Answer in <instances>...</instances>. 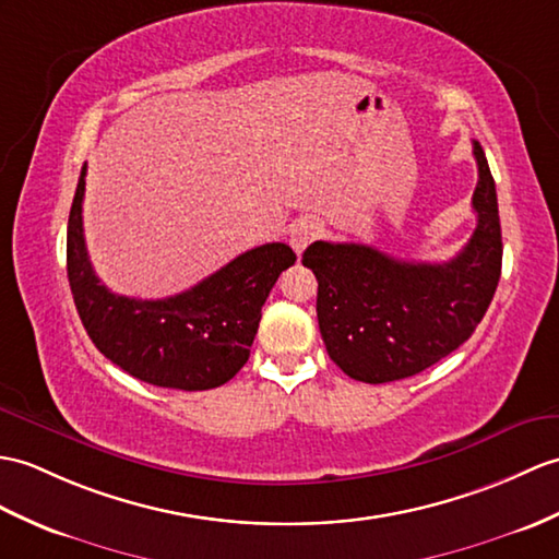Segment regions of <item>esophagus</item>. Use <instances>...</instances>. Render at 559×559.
<instances>
[{"label": "esophagus", "instance_id": "obj_1", "mask_svg": "<svg viewBox=\"0 0 559 559\" xmlns=\"http://www.w3.org/2000/svg\"><path fill=\"white\" fill-rule=\"evenodd\" d=\"M321 236V221L314 216H302L297 218L290 228V248L295 254H302L307 245L314 242Z\"/></svg>", "mask_w": 559, "mask_h": 559}]
</instances>
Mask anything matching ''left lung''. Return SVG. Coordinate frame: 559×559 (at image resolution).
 Returning <instances> with one entry per match:
<instances>
[{
    "mask_svg": "<svg viewBox=\"0 0 559 559\" xmlns=\"http://www.w3.org/2000/svg\"><path fill=\"white\" fill-rule=\"evenodd\" d=\"M476 230L443 264L402 262L369 245L311 242L302 264L319 281L317 319L329 357L349 379L388 383L457 349L481 323L502 266L496 180L474 142Z\"/></svg>",
    "mask_w": 559,
    "mask_h": 559,
    "instance_id": "left-lung-1",
    "label": "left lung"
}]
</instances>
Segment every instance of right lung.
<instances>
[{
  "instance_id": "obj_1",
  "label": "right lung",
  "mask_w": 559,
  "mask_h": 559,
  "mask_svg": "<svg viewBox=\"0 0 559 559\" xmlns=\"http://www.w3.org/2000/svg\"><path fill=\"white\" fill-rule=\"evenodd\" d=\"M85 171L69 214L67 269L73 302L99 353L135 379L176 391H210L250 357L262 305L281 271L295 264L285 242H266L210 278L164 300H135L102 285L83 236Z\"/></svg>"
}]
</instances>
